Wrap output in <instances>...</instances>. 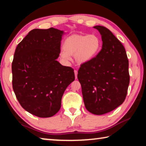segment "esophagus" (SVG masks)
Here are the masks:
<instances>
[{"instance_id":"1","label":"esophagus","mask_w":146,"mask_h":146,"mask_svg":"<svg viewBox=\"0 0 146 146\" xmlns=\"http://www.w3.org/2000/svg\"><path fill=\"white\" fill-rule=\"evenodd\" d=\"M74 72H75V78H77V74H78V71L76 70L74 71Z\"/></svg>"}]
</instances>
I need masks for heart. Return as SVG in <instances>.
<instances>
[{"instance_id":"obj_1","label":"heart","mask_w":146,"mask_h":146,"mask_svg":"<svg viewBox=\"0 0 146 146\" xmlns=\"http://www.w3.org/2000/svg\"><path fill=\"white\" fill-rule=\"evenodd\" d=\"M102 42L97 35L73 34L64 40L60 58L64 62L68 63L70 56H74L76 63L84 64L95 58L100 52Z\"/></svg>"}]
</instances>
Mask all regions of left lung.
<instances>
[{
	"mask_svg": "<svg viewBox=\"0 0 146 146\" xmlns=\"http://www.w3.org/2000/svg\"><path fill=\"white\" fill-rule=\"evenodd\" d=\"M93 28L100 32L102 48L95 58L80 66L77 78L86 108L100 115L114 110L126 97L129 61L124 47L110 29L101 26Z\"/></svg>",
	"mask_w": 146,
	"mask_h": 146,
	"instance_id": "1",
	"label": "left lung"
}]
</instances>
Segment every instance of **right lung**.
Listing matches in <instances>:
<instances>
[{
  "instance_id": "1",
  "label": "right lung",
  "mask_w": 146,
  "mask_h": 146,
  "mask_svg": "<svg viewBox=\"0 0 146 146\" xmlns=\"http://www.w3.org/2000/svg\"><path fill=\"white\" fill-rule=\"evenodd\" d=\"M63 31L51 28L30 31L17 46L12 62V85L24 110L41 118L55 115L62 95L75 80L73 68L56 60Z\"/></svg>"
}]
</instances>
